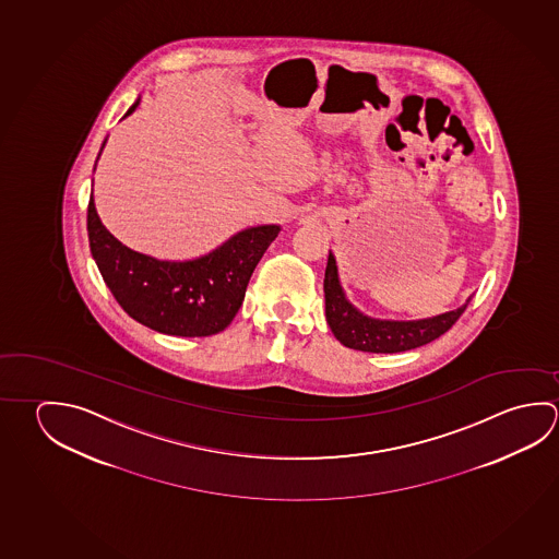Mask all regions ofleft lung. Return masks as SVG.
I'll return each mask as SVG.
<instances>
[{"label": "left lung", "instance_id": "1", "mask_svg": "<svg viewBox=\"0 0 559 559\" xmlns=\"http://www.w3.org/2000/svg\"><path fill=\"white\" fill-rule=\"evenodd\" d=\"M323 294H325V320L332 328L337 342L349 349L367 353H399L416 349L420 345L438 340L457 322L465 312L467 304L457 310L441 313L430 320L420 322H381L371 320L357 312L352 304L345 300L342 286L337 281V266L333 255L328 257L325 276H323Z\"/></svg>", "mask_w": 559, "mask_h": 559}]
</instances>
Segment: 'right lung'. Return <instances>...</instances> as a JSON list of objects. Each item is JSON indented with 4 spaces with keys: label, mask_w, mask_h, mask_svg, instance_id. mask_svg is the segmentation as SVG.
<instances>
[{
    "label": "right lung",
    "mask_w": 559,
    "mask_h": 559,
    "mask_svg": "<svg viewBox=\"0 0 559 559\" xmlns=\"http://www.w3.org/2000/svg\"><path fill=\"white\" fill-rule=\"evenodd\" d=\"M139 99L128 109L138 108ZM281 227L259 226L231 237L210 255L168 263L121 246L88 202V241L104 283L119 306L155 332L206 337L224 332L246 298L257 263Z\"/></svg>",
    "instance_id": "obj_1"
}]
</instances>
